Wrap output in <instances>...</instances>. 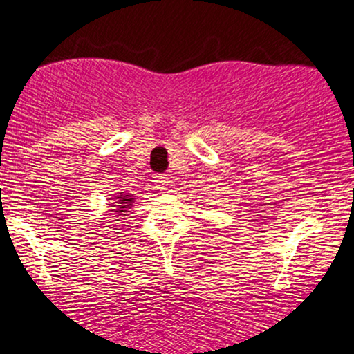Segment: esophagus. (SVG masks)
<instances>
[{"label": "esophagus", "mask_w": 354, "mask_h": 354, "mask_svg": "<svg viewBox=\"0 0 354 354\" xmlns=\"http://www.w3.org/2000/svg\"><path fill=\"white\" fill-rule=\"evenodd\" d=\"M153 183H155L156 189H160V191H167V189H168V186H169V178L167 176V174H156L155 180H153Z\"/></svg>", "instance_id": "34e87169"}]
</instances>
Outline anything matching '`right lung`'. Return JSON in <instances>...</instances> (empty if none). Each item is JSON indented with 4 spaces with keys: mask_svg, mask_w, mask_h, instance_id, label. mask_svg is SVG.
Wrapping results in <instances>:
<instances>
[{
    "mask_svg": "<svg viewBox=\"0 0 354 354\" xmlns=\"http://www.w3.org/2000/svg\"><path fill=\"white\" fill-rule=\"evenodd\" d=\"M114 203L111 204V212L115 214L113 217H119V216H127L125 212H129V209H132L133 203H136V196L131 194V192H115L113 196Z\"/></svg>",
    "mask_w": 354,
    "mask_h": 354,
    "instance_id": "add662e5",
    "label": "right lung"
}]
</instances>
